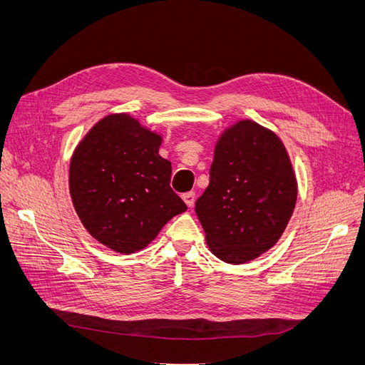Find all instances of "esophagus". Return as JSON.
<instances>
[{"label": "esophagus", "mask_w": 365, "mask_h": 365, "mask_svg": "<svg viewBox=\"0 0 365 365\" xmlns=\"http://www.w3.org/2000/svg\"><path fill=\"white\" fill-rule=\"evenodd\" d=\"M182 200H184V202H185L187 205L193 207V205H195V201H196V196H195L193 192H187V193L182 195Z\"/></svg>", "instance_id": "obj_1"}]
</instances>
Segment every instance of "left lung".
I'll return each instance as SVG.
<instances>
[{
    "label": "left lung",
    "instance_id": "8db88e82",
    "mask_svg": "<svg viewBox=\"0 0 365 365\" xmlns=\"http://www.w3.org/2000/svg\"><path fill=\"white\" fill-rule=\"evenodd\" d=\"M297 201L288 153L274 132L242 120L219 138L196 215L208 248L227 263L259 257L277 242Z\"/></svg>",
    "mask_w": 365,
    "mask_h": 365
}]
</instances>
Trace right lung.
Returning <instances> with one entry per match:
<instances>
[{"label":"right lung","mask_w":365,"mask_h":365,"mask_svg":"<svg viewBox=\"0 0 365 365\" xmlns=\"http://www.w3.org/2000/svg\"><path fill=\"white\" fill-rule=\"evenodd\" d=\"M161 137L128 114L108 115L88 132L70 164V193L83 227L117 252H134L187 210L170 187Z\"/></svg>","instance_id":"1"}]
</instances>
